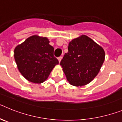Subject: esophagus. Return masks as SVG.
<instances>
[{"label": "esophagus", "mask_w": 122, "mask_h": 122, "mask_svg": "<svg viewBox=\"0 0 122 122\" xmlns=\"http://www.w3.org/2000/svg\"><path fill=\"white\" fill-rule=\"evenodd\" d=\"M62 56H60L59 57H58V60H59V63H60V61H61V60H62Z\"/></svg>", "instance_id": "esophagus-1"}]
</instances>
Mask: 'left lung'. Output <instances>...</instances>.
Segmentation results:
<instances>
[{"label":"left lung","mask_w":122,"mask_h":122,"mask_svg":"<svg viewBox=\"0 0 122 122\" xmlns=\"http://www.w3.org/2000/svg\"><path fill=\"white\" fill-rule=\"evenodd\" d=\"M68 49L60 63L68 81L74 86L89 84L104 62L103 49L91 38L82 35L70 42Z\"/></svg>","instance_id":"left-lung-1"}]
</instances>
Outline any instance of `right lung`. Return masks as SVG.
I'll use <instances>...</instances> for the list:
<instances>
[{
	"instance_id": "1",
	"label": "right lung",
	"mask_w": 122,
	"mask_h": 122,
	"mask_svg": "<svg viewBox=\"0 0 122 122\" xmlns=\"http://www.w3.org/2000/svg\"><path fill=\"white\" fill-rule=\"evenodd\" d=\"M19 72L29 81L40 84L48 79L59 60L54 56V48L46 37L33 35L14 51Z\"/></svg>"
}]
</instances>
